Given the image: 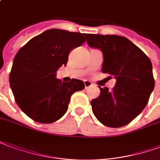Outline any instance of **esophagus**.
Returning <instances> with one entry per match:
<instances>
[{
    "mask_svg": "<svg viewBox=\"0 0 160 160\" xmlns=\"http://www.w3.org/2000/svg\"><path fill=\"white\" fill-rule=\"evenodd\" d=\"M92 85H93V84H92L91 82H89V81H86V80H85V81H84L85 89H87V88H90V87H91Z\"/></svg>",
    "mask_w": 160,
    "mask_h": 160,
    "instance_id": "esophagus-1",
    "label": "esophagus"
}]
</instances>
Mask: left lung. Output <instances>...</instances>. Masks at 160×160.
Returning <instances> with one entry per match:
<instances>
[{
	"label": "left lung",
	"mask_w": 160,
	"mask_h": 160,
	"mask_svg": "<svg viewBox=\"0 0 160 160\" xmlns=\"http://www.w3.org/2000/svg\"><path fill=\"white\" fill-rule=\"evenodd\" d=\"M85 37L88 46L103 53L102 72L116 79L111 91L99 86L101 94L91 101L93 113L106 126H124L142 112L154 88L151 60L126 37L96 34Z\"/></svg>",
	"instance_id": "left-lung-1"
}]
</instances>
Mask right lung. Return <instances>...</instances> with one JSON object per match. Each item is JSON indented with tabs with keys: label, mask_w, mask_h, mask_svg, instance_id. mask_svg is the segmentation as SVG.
Here are the masks:
<instances>
[{
	"label": "right lung",
	"mask_w": 160,
	"mask_h": 160,
	"mask_svg": "<svg viewBox=\"0 0 160 160\" xmlns=\"http://www.w3.org/2000/svg\"><path fill=\"white\" fill-rule=\"evenodd\" d=\"M85 34L51 29L33 37L18 50L9 82L15 101L36 122L53 123L64 116L71 96L84 88L83 82L56 78L70 52L85 42Z\"/></svg>",
	"instance_id": "1"
}]
</instances>
